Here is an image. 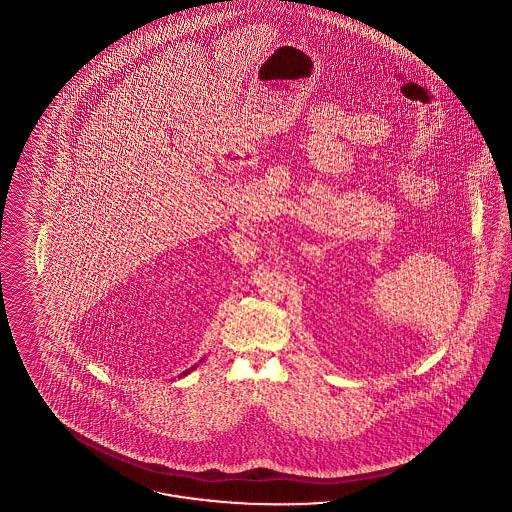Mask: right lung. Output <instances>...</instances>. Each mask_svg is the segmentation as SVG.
<instances>
[{
    "label": "right lung",
    "instance_id": "add662e5",
    "mask_svg": "<svg viewBox=\"0 0 512 512\" xmlns=\"http://www.w3.org/2000/svg\"><path fill=\"white\" fill-rule=\"evenodd\" d=\"M194 368H196V366H194ZM194 368H190V369H194ZM186 373H188V371H184V375H186Z\"/></svg>",
    "mask_w": 512,
    "mask_h": 512
}]
</instances>
